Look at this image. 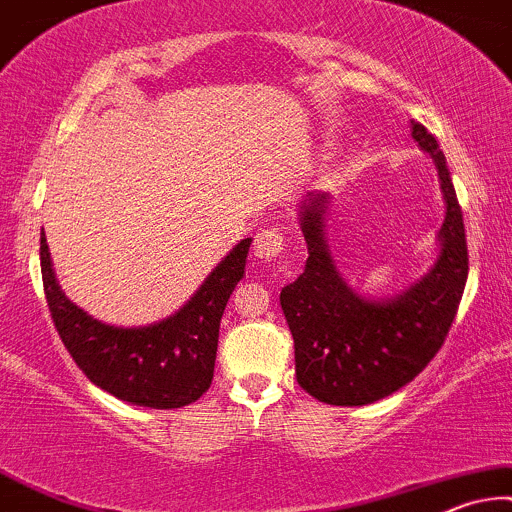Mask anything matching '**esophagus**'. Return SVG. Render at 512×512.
Returning a JSON list of instances; mask_svg holds the SVG:
<instances>
[{
  "label": "esophagus",
  "instance_id": "34e87169",
  "mask_svg": "<svg viewBox=\"0 0 512 512\" xmlns=\"http://www.w3.org/2000/svg\"><path fill=\"white\" fill-rule=\"evenodd\" d=\"M283 252V234L276 229H262L257 231L255 243H252V255L260 262L276 260Z\"/></svg>",
  "mask_w": 512,
  "mask_h": 512
}]
</instances>
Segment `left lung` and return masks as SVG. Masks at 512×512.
Here are the masks:
<instances>
[{
  "label": "left lung",
  "instance_id": "left-lung-1",
  "mask_svg": "<svg viewBox=\"0 0 512 512\" xmlns=\"http://www.w3.org/2000/svg\"><path fill=\"white\" fill-rule=\"evenodd\" d=\"M411 137L435 163L444 219L435 260L399 293L361 295L342 278L326 241L331 193L307 191L297 203L307 262L278 300L293 333L297 383L326 404L366 406L411 383L439 352L461 304L468 245L454 181L428 129L411 120Z\"/></svg>",
  "mask_w": 512,
  "mask_h": 512
}]
</instances>
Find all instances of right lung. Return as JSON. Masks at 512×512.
I'll list each match as a JSON object with an SVG mask.
<instances>
[{"mask_svg": "<svg viewBox=\"0 0 512 512\" xmlns=\"http://www.w3.org/2000/svg\"><path fill=\"white\" fill-rule=\"evenodd\" d=\"M252 238H243L177 312L146 326H113L77 307L58 286L47 236L40 238L44 295L63 345L84 375L113 397L148 409H181L212 383L219 321L245 276Z\"/></svg>", "mask_w": 512, "mask_h": 512, "instance_id": "1", "label": "right lung"}]
</instances>
